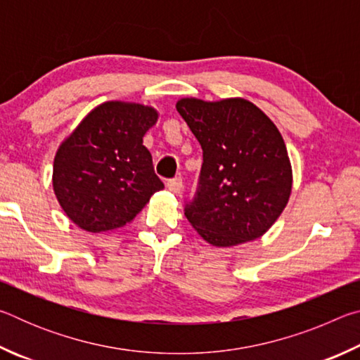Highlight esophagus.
Masks as SVG:
<instances>
[{"label":"esophagus","mask_w":360,"mask_h":360,"mask_svg":"<svg viewBox=\"0 0 360 360\" xmlns=\"http://www.w3.org/2000/svg\"><path fill=\"white\" fill-rule=\"evenodd\" d=\"M167 187L169 188V191H172L173 193H179L181 191H182V179L179 178H173V179H169L168 182H167Z\"/></svg>","instance_id":"1"}]
</instances>
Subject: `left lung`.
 Masks as SVG:
<instances>
[{
  "mask_svg": "<svg viewBox=\"0 0 360 360\" xmlns=\"http://www.w3.org/2000/svg\"><path fill=\"white\" fill-rule=\"evenodd\" d=\"M203 149L195 195L184 214L212 246L252 241L289 202L292 168L276 125L243 98L176 105Z\"/></svg>",
  "mask_w": 360,
  "mask_h": 360,
  "instance_id": "left-lung-1",
  "label": "left lung"
}]
</instances>
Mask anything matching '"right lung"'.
Wrapping results in <instances>:
<instances>
[{
  "mask_svg": "<svg viewBox=\"0 0 360 360\" xmlns=\"http://www.w3.org/2000/svg\"><path fill=\"white\" fill-rule=\"evenodd\" d=\"M157 117L149 106L103 103L60 146L53 191L79 227L92 233L124 227L165 187L143 144Z\"/></svg>",
  "mask_w": 360,
  "mask_h": 360,
  "instance_id": "1",
  "label": "right lung"
}]
</instances>
